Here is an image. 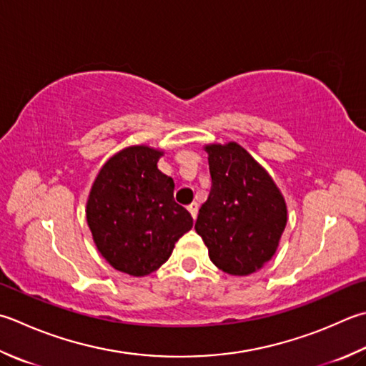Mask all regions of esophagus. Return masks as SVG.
<instances>
[{"instance_id": "34e87169", "label": "esophagus", "mask_w": 366, "mask_h": 366, "mask_svg": "<svg viewBox=\"0 0 366 366\" xmlns=\"http://www.w3.org/2000/svg\"><path fill=\"white\" fill-rule=\"evenodd\" d=\"M198 203H195V202H193V203H190L189 206H187V209H189V212L192 214V217L193 219H197V216H198Z\"/></svg>"}]
</instances>
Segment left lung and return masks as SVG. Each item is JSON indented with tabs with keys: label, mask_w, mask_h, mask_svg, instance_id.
<instances>
[{
	"label": "left lung",
	"mask_w": 366,
	"mask_h": 366,
	"mask_svg": "<svg viewBox=\"0 0 366 366\" xmlns=\"http://www.w3.org/2000/svg\"><path fill=\"white\" fill-rule=\"evenodd\" d=\"M204 150L212 185L195 230L219 269L249 276L276 254L287 204L268 171L238 142L206 144Z\"/></svg>",
	"instance_id": "obj_1"
}]
</instances>
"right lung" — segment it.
Instances as JSON below:
<instances>
[{
  "label": "right lung",
  "instance_id": "obj_1",
  "mask_svg": "<svg viewBox=\"0 0 366 366\" xmlns=\"http://www.w3.org/2000/svg\"><path fill=\"white\" fill-rule=\"evenodd\" d=\"M164 152L149 146L119 150L98 171L85 216L99 254L134 277L159 269L193 219L174 202V182L157 167Z\"/></svg>",
  "mask_w": 366,
  "mask_h": 366
}]
</instances>
